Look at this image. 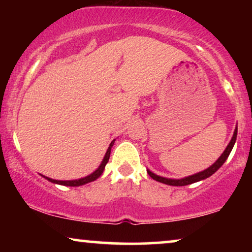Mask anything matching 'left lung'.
<instances>
[{"label":"left lung","instance_id":"left-lung-1","mask_svg":"<svg viewBox=\"0 0 252 252\" xmlns=\"http://www.w3.org/2000/svg\"><path fill=\"white\" fill-rule=\"evenodd\" d=\"M236 136H237V127L235 128V130H234L232 140H230V142L228 143V146H227L225 151H223V153L221 154V156H220L218 159L216 160L215 164H212L211 166H210L209 168H206V170H204V171L198 172V173H196V174L189 175V177H186L184 179H167V178H163V177H159V175H156V174L153 173V172L149 171V170H147L148 174H149L150 177L154 179V180H156L158 182H161V184L168 185V186H187V185L194 184V182L204 180V179L211 177L213 173H216V172L218 171L220 167H221V165L225 163L226 159L229 156L230 151H232V149H233L234 144H235Z\"/></svg>","mask_w":252,"mask_h":252}]
</instances>
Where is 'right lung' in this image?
Instances as JSON below:
<instances>
[{
	"label": "right lung",
	"instance_id": "1",
	"mask_svg": "<svg viewBox=\"0 0 252 252\" xmlns=\"http://www.w3.org/2000/svg\"><path fill=\"white\" fill-rule=\"evenodd\" d=\"M113 143H115V140H113L112 142L110 143L108 150H106L105 156H104V158H103L102 163H101V165H99V166H98L97 170H96L95 172H93L92 174L87 175V177L81 178V179H78V180H66V181L54 180V179H50V178H48V177H44V175H42V177L46 178L48 181L53 182V184H57V185H62V186H70V187H78V186H82V185H85V184H88V182L94 181V180H96V179H97V178L101 177V174L103 173V171H104L105 165H106V163H108V161H109L110 154H111V148H112V146H113Z\"/></svg>",
	"mask_w": 252,
	"mask_h": 252
}]
</instances>
